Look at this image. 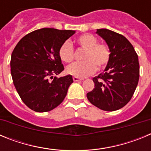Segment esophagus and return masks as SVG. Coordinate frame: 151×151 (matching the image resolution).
Segmentation results:
<instances>
[{
  "instance_id": "34e87169",
  "label": "esophagus",
  "mask_w": 151,
  "mask_h": 151,
  "mask_svg": "<svg viewBox=\"0 0 151 151\" xmlns=\"http://www.w3.org/2000/svg\"><path fill=\"white\" fill-rule=\"evenodd\" d=\"M73 81H74V82H78V81H82V78H78V77H76V76L73 77Z\"/></svg>"
}]
</instances>
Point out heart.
Returning <instances> with one entry per match:
<instances>
[{
    "instance_id": "heart-1",
    "label": "heart",
    "mask_w": 151,
    "mask_h": 151,
    "mask_svg": "<svg viewBox=\"0 0 151 151\" xmlns=\"http://www.w3.org/2000/svg\"><path fill=\"white\" fill-rule=\"evenodd\" d=\"M76 43L84 50L82 62H76L67 66L68 74L78 78H84L94 73L97 69L106 66L110 58V50L105 43H98L95 36L91 34L81 35L76 39ZM59 57L65 63H70L74 58V50L69 41H65L59 48Z\"/></svg>"
}]
</instances>
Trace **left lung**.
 I'll return each instance as SVG.
<instances>
[{
  "label": "left lung",
  "mask_w": 151,
  "mask_h": 151,
  "mask_svg": "<svg viewBox=\"0 0 151 151\" xmlns=\"http://www.w3.org/2000/svg\"><path fill=\"white\" fill-rule=\"evenodd\" d=\"M104 39L110 58L104 73L93 78L94 88L87 94L90 103L105 111H115L127 104L139 79L138 54L122 35L106 29L96 32Z\"/></svg>",
  "instance_id": "8db88e82"
}]
</instances>
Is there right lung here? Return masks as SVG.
Returning <instances> with one entry per match:
<instances>
[{
    "instance_id": "1",
    "label": "right lung",
    "mask_w": 151,
    "mask_h": 151,
    "mask_svg": "<svg viewBox=\"0 0 151 151\" xmlns=\"http://www.w3.org/2000/svg\"><path fill=\"white\" fill-rule=\"evenodd\" d=\"M74 34L73 30L43 28L25 35L16 45L10 60L12 78L20 98L31 110L50 111L63 101L73 77L53 76L63 71L58 51Z\"/></svg>"
}]
</instances>
